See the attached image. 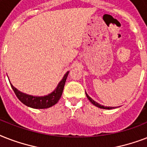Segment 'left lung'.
I'll return each mask as SVG.
<instances>
[{"instance_id":"left-lung-1","label":"left lung","mask_w":147,"mask_h":147,"mask_svg":"<svg viewBox=\"0 0 147 147\" xmlns=\"http://www.w3.org/2000/svg\"><path fill=\"white\" fill-rule=\"evenodd\" d=\"M85 94H86V96H87L88 99V100H89L90 101H91V102H92V104H93V105H95L96 107H100V108H103V109H113V108H114V107H105V106H103V105H100V104H98V103H97L96 101H94V100H93V99H92V98H90V97L88 96V95L87 93H85Z\"/></svg>"}]
</instances>
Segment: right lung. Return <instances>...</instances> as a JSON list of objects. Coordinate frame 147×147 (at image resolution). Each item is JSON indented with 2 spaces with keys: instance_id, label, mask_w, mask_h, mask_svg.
Returning a JSON list of instances; mask_svg holds the SVG:
<instances>
[{
  "instance_id": "add662e5",
  "label": "right lung",
  "mask_w": 147,
  "mask_h": 147,
  "mask_svg": "<svg viewBox=\"0 0 147 147\" xmlns=\"http://www.w3.org/2000/svg\"><path fill=\"white\" fill-rule=\"evenodd\" d=\"M69 71H67L66 73L65 74L64 77L58 84L56 88L52 93L49 94L48 95H46V96L36 97L29 95V94H24L23 92L18 91L16 88L13 86V85H11V83H10V85H11V88L13 90L15 94L17 95L18 99L23 104L28 107L36 108V109H44V108L52 107L59 101L62 96L65 83L66 81L67 76L69 75Z\"/></svg>"
}]
</instances>
